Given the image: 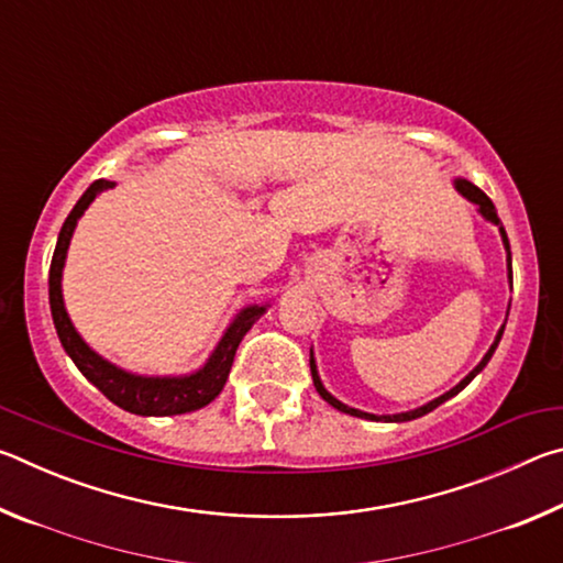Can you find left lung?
Segmentation results:
<instances>
[{
    "mask_svg": "<svg viewBox=\"0 0 563 563\" xmlns=\"http://www.w3.org/2000/svg\"><path fill=\"white\" fill-rule=\"evenodd\" d=\"M454 188L460 190V194L466 198V201H472L474 206H476V211H479L484 218H487L489 223H494L499 228V233H501V243H504V251H507V268H509V283H511V251H509V238H507V231H504V225H501V221H499V216H497V208H494V203L489 201V196L484 194L482 188H476L472 180H466V178H454ZM509 316V312H507ZM504 325H507V322H504ZM504 325L499 328V332H497V338H494V342H492V347L487 350V355L482 357V362L479 365H476L470 375H466L460 385L456 387H452L450 393H444L442 397H437V399H432V402H427V405H422V407H417V409H409V412H399V415H369V412H362V409H355V407H347V405H342L340 399H335L332 397L328 389H325V385H322V379H320V375H318V365H316V355H312V350H310V373H312V385H316V389L320 393V397L325 399L328 405H332L335 409H340V412H345V415H352V417H360V419H373V422H409V419H417V417H422V415H427V412H432V409H437L440 407L442 402H446V399L450 397H454V395H460L462 389L472 383V379L482 373L484 367H487V362L492 360V355H494V350H497V345H499V340H501V335H504Z\"/></svg>",
    "mask_w": 563,
    "mask_h": 563,
    "instance_id": "left-lung-1",
    "label": "left lung"
}]
</instances>
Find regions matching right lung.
Segmentation results:
<instances>
[{"label": "right lung", "mask_w": 563, "mask_h": 563, "mask_svg": "<svg viewBox=\"0 0 563 563\" xmlns=\"http://www.w3.org/2000/svg\"><path fill=\"white\" fill-rule=\"evenodd\" d=\"M117 184L113 180H93V184L84 190V196L76 201L71 213L66 216V221L59 231V241L54 247V258L49 268V305H52V318L56 335L62 340V347L66 355L74 360V365L79 367V373L89 379L93 387H99L113 405L126 409L131 415L141 417H170V415H186L196 412V409L206 407L208 402L221 395V389L231 373L235 350L245 338V332L253 328V322L258 320L268 305H247L233 318L231 325L225 328L223 338L218 340L211 357L206 360L201 369L190 375L178 377H146V375H133L113 365V362L103 360L99 352H93L84 338L76 332L74 322L69 320V312L64 308V295H62V271L66 263V251H69L74 228L79 223L84 211L91 206L101 190H109Z\"/></svg>", "instance_id": "add662e5"}]
</instances>
